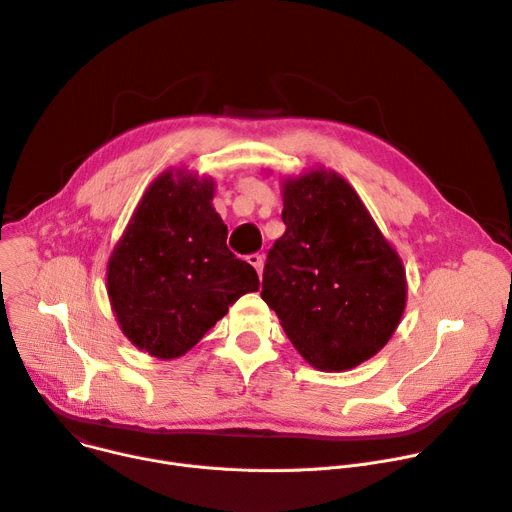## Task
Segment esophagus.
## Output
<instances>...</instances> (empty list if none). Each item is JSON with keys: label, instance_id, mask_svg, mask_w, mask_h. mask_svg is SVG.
I'll return each mask as SVG.
<instances>
[{"label": "esophagus", "instance_id": "esophagus-1", "mask_svg": "<svg viewBox=\"0 0 512 512\" xmlns=\"http://www.w3.org/2000/svg\"><path fill=\"white\" fill-rule=\"evenodd\" d=\"M247 261L257 269V273L261 275V271H263V255H259V253H251V255H247Z\"/></svg>", "mask_w": 512, "mask_h": 512}]
</instances>
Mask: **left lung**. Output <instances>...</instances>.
Segmentation results:
<instances>
[{
  "mask_svg": "<svg viewBox=\"0 0 512 512\" xmlns=\"http://www.w3.org/2000/svg\"><path fill=\"white\" fill-rule=\"evenodd\" d=\"M284 235L263 269L261 298L316 369H351L394 335L406 306L402 259L335 171L284 183Z\"/></svg>",
  "mask_w": 512,
  "mask_h": 512,
  "instance_id": "left-lung-1",
  "label": "left lung"
}]
</instances>
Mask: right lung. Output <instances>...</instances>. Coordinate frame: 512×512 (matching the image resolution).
Returning <instances> with one entry per match:
<instances>
[{
	"label": "right lung",
	"instance_id": "add662e5",
	"mask_svg": "<svg viewBox=\"0 0 512 512\" xmlns=\"http://www.w3.org/2000/svg\"><path fill=\"white\" fill-rule=\"evenodd\" d=\"M214 181L161 173L138 202L108 261V296L128 341L159 359L188 353L243 294L253 265L226 247Z\"/></svg>",
	"mask_w": 512,
	"mask_h": 512
}]
</instances>
